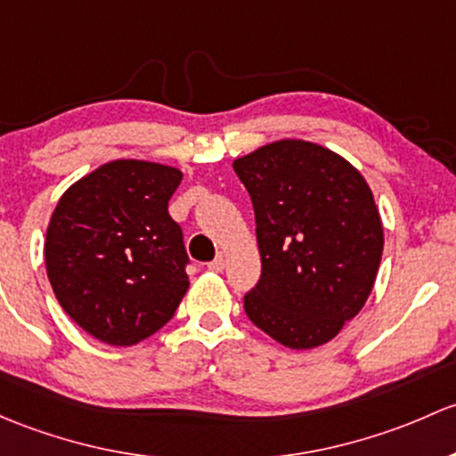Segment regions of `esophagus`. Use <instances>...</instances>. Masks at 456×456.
I'll return each mask as SVG.
<instances>
[{
    "label": "esophagus",
    "instance_id": "1",
    "mask_svg": "<svg viewBox=\"0 0 456 456\" xmlns=\"http://www.w3.org/2000/svg\"><path fill=\"white\" fill-rule=\"evenodd\" d=\"M224 265H227V260H224L223 253H218V256H216L214 260L209 262L208 268H209V271H214V273H220V271H223V268H224Z\"/></svg>",
    "mask_w": 456,
    "mask_h": 456
}]
</instances>
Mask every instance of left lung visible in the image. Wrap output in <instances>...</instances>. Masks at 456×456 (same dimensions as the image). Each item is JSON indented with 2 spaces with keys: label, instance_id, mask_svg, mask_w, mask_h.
I'll list each match as a JSON object with an SVG mask.
<instances>
[{
  "label": "left lung",
  "instance_id": "8db88e82",
  "mask_svg": "<svg viewBox=\"0 0 456 456\" xmlns=\"http://www.w3.org/2000/svg\"><path fill=\"white\" fill-rule=\"evenodd\" d=\"M256 212L262 275L244 313L292 349L328 343L365 305L382 257L373 194L343 157L284 140L233 161Z\"/></svg>",
  "mask_w": 456,
  "mask_h": 456
}]
</instances>
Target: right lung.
<instances>
[{"label": "right lung", "instance_id": "1", "mask_svg": "<svg viewBox=\"0 0 456 456\" xmlns=\"http://www.w3.org/2000/svg\"><path fill=\"white\" fill-rule=\"evenodd\" d=\"M176 167L118 159L61 196L45 266L63 310L109 345H135L172 319L188 290L183 232L167 214Z\"/></svg>", "mask_w": 456, "mask_h": 456}]
</instances>
